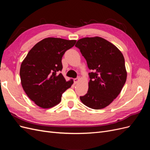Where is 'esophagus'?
Instances as JSON below:
<instances>
[{
  "label": "esophagus",
  "mask_w": 150,
  "mask_h": 150,
  "mask_svg": "<svg viewBox=\"0 0 150 150\" xmlns=\"http://www.w3.org/2000/svg\"><path fill=\"white\" fill-rule=\"evenodd\" d=\"M79 79H80L79 78L74 79V84H77V83H78V82L79 81Z\"/></svg>",
  "instance_id": "obj_1"
}]
</instances>
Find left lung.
Segmentation results:
<instances>
[{"mask_svg":"<svg viewBox=\"0 0 150 150\" xmlns=\"http://www.w3.org/2000/svg\"><path fill=\"white\" fill-rule=\"evenodd\" d=\"M75 46L80 49L89 69L88 93L80 99L94 110L108 106L117 98L126 83L127 71L120 50L101 37L84 38Z\"/></svg>","mask_w":150,"mask_h":150,"instance_id":"1","label":"left lung"}]
</instances>
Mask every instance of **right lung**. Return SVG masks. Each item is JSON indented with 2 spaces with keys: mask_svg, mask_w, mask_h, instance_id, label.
<instances>
[{
  "mask_svg": "<svg viewBox=\"0 0 150 150\" xmlns=\"http://www.w3.org/2000/svg\"><path fill=\"white\" fill-rule=\"evenodd\" d=\"M76 40L47 38L32 48L22 62L21 83L28 96L43 109L55 106L61 101L62 94L73 84L66 81L59 72L62 69V57L72 47Z\"/></svg>",
  "mask_w": 150,
  "mask_h": 150,
  "instance_id": "add662e5",
  "label": "right lung"
}]
</instances>
